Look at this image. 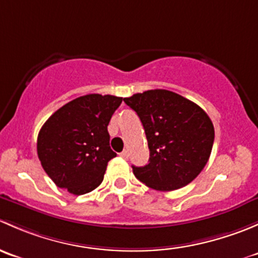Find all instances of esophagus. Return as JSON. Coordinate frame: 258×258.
<instances>
[{
	"instance_id": "1",
	"label": "esophagus",
	"mask_w": 258,
	"mask_h": 258,
	"mask_svg": "<svg viewBox=\"0 0 258 258\" xmlns=\"http://www.w3.org/2000/svg\"><path fill=\"white\" fill-rule=\"evenodd\" d=\"M119 156H121L122 158H124V160H127V158H128V151H127V150L122 151V152L119 153Z\"/></svg>"
}]
</instances>
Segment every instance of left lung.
I'll use <instances>...</instances> for the list:
<instances>
[{
  "instance_id": "8db88e82",
  "label": "left lung",
  "mask_w": 258,
  "mask_h": 258,
  "mask_svg": "<svg viewBox=\"0 0 258 258\" xmlns=\"http://www.w3.org/2000/svg\"><path fill=\"white\" fill-rule=\"evenodd\" d=\"M142 122L150 160L135 167L137 179L157 191H173L200 175L209 161L215 128L192 101L167 90H150L123 98Z\"/></svg>"
}]
</instances>
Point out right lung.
<instances>
[{
    "mask_svg": "<svg viewBox=\"0 0 258 258\" xmlns=\"http://www.w3.org/2000/svg\"><path fill=\"white\" fill-rule=\"evenodd\" d=\"M121 102L122 97L111 95L81 96L45 122L37 137V155L56 186L77 196L100 186L108 161L116 157L107 126Z\"/></svg>",
    "mask_w": 258,
    "mask_h": 258,
    "instance_id": "1",
    "label": "right lung"
}]
</instances>
